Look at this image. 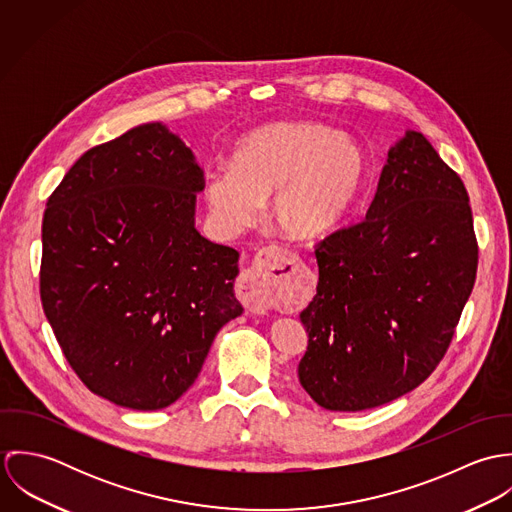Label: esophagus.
I'll use <instances>...</instances> for the list:
<instances>
[{"label": "esophagus", "mask_w": 512, "mask_h": 512, "mask_svg": "<svg viewBox=\"0 0 512 512\" xmlns=\"http://www.w3.org/2000/svg\"><path fill=\"white\" fill-rule=\"evenodd\" d=\"M295 260V254L278 246L258 252L240 280V299L248 311L264 313L274 305L286 278L295 270Z\"/></svg>", "instance_id": "esophagus-1"}]
</instances>
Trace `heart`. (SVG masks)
Wrapping results in <instances>:
<instances>
[{"mask_svg": "<svg viewBox=\"0 0 512 512\" xmlns=\"http://www.w3.org/2000/svg\"><path fill=\"white\" fill-rule=\"evenodd\" d=\"M366 153L357 140L313 122H284L246 134L232 165L207 175L205 195L226 232L272 219L292 240H317L341 226L365 185Z\"/></svg>", "mask_w": 512, "mask_h": 512, "instance_id": "b5f03b06", "label": "heart"}]
</instances>
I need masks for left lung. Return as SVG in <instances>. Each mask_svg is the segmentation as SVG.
<instances>
[{
    "mask_svg": "<svg viewBox=\"0 0 512 512\" xmlns=\"http://www.w3.org/2000/svg\"><path fill=\"white\" fill-rule=\"evenodd\" d=\"M469 195L420 134L388 149L365 220L315 248L297 366L325 410L361 412L420 386L443 359L477 274Z\"/></svg>",
    "mask_w": 512,
    "mask_h": 512,
    "instance_id": "8db88e82",
    "label": "left lung"
}]
</instances>
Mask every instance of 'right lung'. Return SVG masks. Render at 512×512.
Segmentation results:
<instances>
[{
	"label": "right lung",
	"instance_id": "obj_1",
	"mask_svg": "<svg viewBox=\"0 0 512 512\" xmlns=\"http://www.w3.org/2000/svg\"><path fill=\"white\" fill-rule=\"evenodd\" d=\"M203 169L151 122L88 149L47 201L41 303L86 388L161 410L199 376L234 297L238 252L195 228Z\"/></svg>",
	"mask_w": 512,
	"mask_h": 512
}]
</instances>
